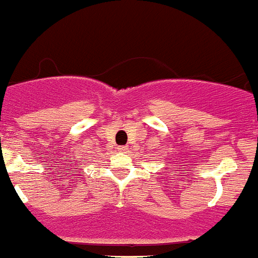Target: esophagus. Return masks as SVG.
I'll return each instance as SVG.
<instances>
[{
    "mask_svg": "<svg viewBox=\"0 0 258 258\" xmlns=\"http://www.w3.org/2000/svg\"><path fill=\"white\" fill-rule=\"evenodd\" d=\"M118 151L120 152H126L127 151V149H126V146H120V147H118Z\"/></svg>",
    "mask_w": 258,
    "mask_h": 258,
    "instance_id": "34e87169",
    "label": "esophagus"
}]
</instances>
